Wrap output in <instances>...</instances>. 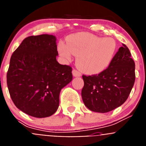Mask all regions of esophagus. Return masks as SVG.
Wrapping results in <instances>:
<instances>
[{"instance_id": "esophagus-1", "label": "esophagus", "mask_w": 146, "mask_h": 146, "mask_svg": "<svg viewBox=\"0 0 146 146\" xmlns=\"http://www.w3.org/2000/svg\"><path fill=\"white\" fill-rule=\"evenodd\" d=\"M72 74H73V76H74V77H80L81 76V72L75 69H74L72 70Z\"/></svg>"}]
</instances>
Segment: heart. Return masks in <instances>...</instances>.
<instances>
[{"instance_id": "heart-1", "label": "heart", "mask_w": 146, "mask_h": 146, "mask_svg": "<svg viewBox=\"0 0 146 146\" xmlns=\"http://www.w3.org/2000/svg\"><path fill=\"white\" fill-rule=\"evenodd\" d=\"M58 49L66 59L77 56V64L83 72L95 74L106 69L116 52V42L112 38H100L89 33H77L60 42Z\"/></svg>"}]
</instances>
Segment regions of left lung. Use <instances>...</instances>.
Wrapping results in <instances>:
<instances>
[{
  "instance_id": "1",
  "label": "left lung",
  "mask_w": 146,
  "mask_h": 146,
  "mask_svg": "<svg viewBox=\"0 0 146 146\" xmlns=\"http://www.w3.org/2000/svg\"><path fill=\"white\" fill-rule=\"evenodd\" d=\"M82 98L90 110L108 113L128 99L135 81V64L124 44L118 49L111 64L99 74L82 75Z\"/></svg>"
}]
</instances>
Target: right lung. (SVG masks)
<instances>
[{
    "mask_svg": "<svg viewBox=\"0 0 146 146\" xmlns=\"http://www.w3.org/2000/svg\"><path fill=\"white\" fill-rule=\"evenodd\" d=\"M56 40L48 34L27 37L10 59L6 81L11 100L35 118L56 112L60 90L72 80V67L56 60Z\"/></svg>",
    "mask_w": 146,
    "mask_h": 146,
    "instance_id": "add662e5",
    "label": "right lung"
}]
</instances>
